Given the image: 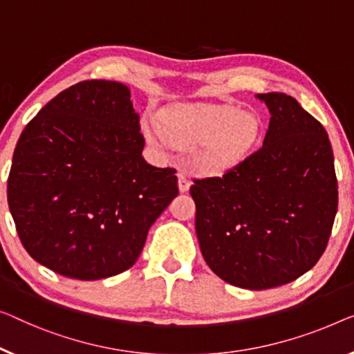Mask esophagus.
<instances>
[{
	"label": "esophagus",
	"mask_w": 354,
	"mask_h": 354,
	"mask_svg": "<svg viewBox=\"0 0 354 354\" xmlns=\"http://www.w3.org/2000/svg\"><path fill=\"white\" fill-rule=\"evenodd\" d=\"M178 187L179 192H187L189 187H191V179H189L183 171L178 173Z\"/></svg>",
	"instance_id": "esophagus-1"
}]
</instances>
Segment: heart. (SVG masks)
<instances>
[{
  "instance_id": "obj_1",
  "label": "heart",
  "mask_w": 354,
  "mask_h": 354,
  "mask_svg": "<svg viewBox=\"0 0 354 354\" xmlns=\"http://www.w3.org/2000/svg\"><path fill=\"white\" fill-rule=\"evenodd\" d=\"M163 136L179 149H191L194 165L207 173H224L240 165L256 149L262 135L254 111L227 103H187L160 115Z\"/></svg>"
}]
</instances>
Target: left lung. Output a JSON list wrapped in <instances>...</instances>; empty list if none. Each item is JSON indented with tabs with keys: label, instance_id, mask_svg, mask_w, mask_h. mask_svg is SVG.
<instances>
[{
	"label": "left lung",
	"instance_id": "1",
	"mask_svg": "<svg viewBox=\"0 0 354 354\" xmlns=\"http://www.w3.org/2000/svg\"><path fill=\"white\" fill-rule=\"evenodd\" d=\"M256 98L270 113L261 149L191 186L205 262L225 283L251 291L308 272L328 246L339 203L324 127L286 93Z\"/></svg>",
	"mask_w": 354,
	"mask_h": 354
}]
</instances>
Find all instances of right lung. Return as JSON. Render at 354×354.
<instances>
[{
    "instance_id": "right-lung-1",
    "label": "right lung",
    "mask_w": 354,
    "mask_h": 354,
    "mask_svg": "<svg viewBox=\"0 0 354 354\" xmlns=\"http://www.w3.org/2000/svg\"><path fill=\"white\" fill-rule=\"evenodd\" d=\"M143 147L124 84L82 81L52 98L20 135L8 179L28 254L84 281L133 266L147 230L178 195L175 168L152 167Z\"/></svg>"
}]
</instances>
